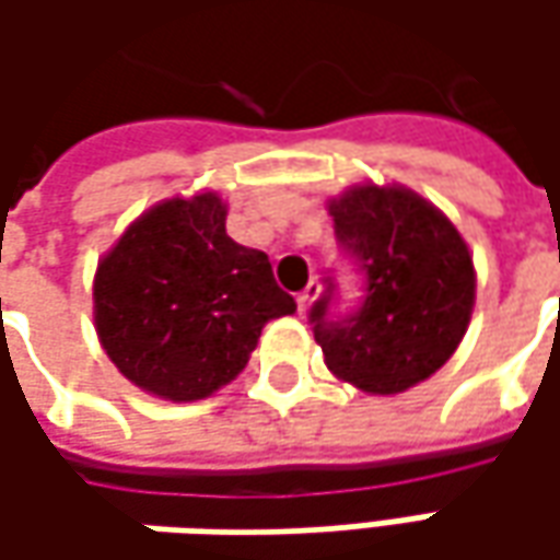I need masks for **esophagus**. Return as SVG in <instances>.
I'll list each match as a JSON object with an SVG mask.
<instances>
[{
  "label": "esophagus",
  "mask_w": 560,
  "mask_h": 560,
  "mask_svg": "<svg viewBox=\"0 0 560 560\" xmlns=\"http://www.w3.org/2000/svg\"><path fill=\"white\" fill-rule=\"evenodd\" d=\"M317 295H320V283H317V280H312V283H308L305 290L299 292V299H295V302H299V312H308Z\"/></svg>",
  "instance_id": "34e87169"
}]
</instances>
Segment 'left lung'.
Returning <instances> with one entry per match:
<instances>
[{
    "mask_svg": "<svg viewBox=\"0 0 560 560\" xmlns=\"http://www.w3.org/2000/svg\"><path fill=\"white\" fill-rule=\"evenodd\" d=\"M327 208L336 240L364 270L368 295L342 320H330L334 287L314 302L324 364L361 393H405L436 374L467 334L474 258L440 208L405 186L355 184Z\"/></svg>",
    "mask_w": 560,
    "mask_h": 560,
    "instance_id": "1",
    "label": "left lung"
}]
</instances>
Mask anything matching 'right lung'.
Here are the masks:
<instances>
[{
	"mask_svg": "<svg viewBox=\"0 0 560 560\" xmlns=\"http://www.w3.org/2000/svg\"><path fill=\"white\" fill-rule=\"evenodd\" d=\"M295 299L265 252L226 236L218 192L142 211L98 261L93 317L120 374L167 401H199L236 380L273 317Z\"/></svg>",
	"mask_w": 560,
	"mask_h": 560,
	"instance_id": "add662e5",
	"label": "right lung"
}]
</instances>
